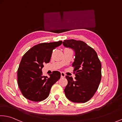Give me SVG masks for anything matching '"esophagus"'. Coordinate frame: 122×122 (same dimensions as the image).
Masks as SVG:
<instances>
[{
  "mask_svg": "<svg viewBox=\"0 0 122 122\" xmlns=\"http://www.w3.org/2000/svg\"><path fill=\"white\" fill-rule=\"evenodd\" d=\"M65 76H66V75H65V74L63 72H61V78H65Z\"/></svg>",
  "mask_w": 122,
  "mask_h": 122,
  "instance_id": "esophagus-1",
  "label": "esophagus"
}]
</instances>
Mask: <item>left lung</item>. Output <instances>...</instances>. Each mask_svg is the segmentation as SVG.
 Instances as JSON below:
<instances>
[{
  "label": "left lung",
  "instance_id": "8db88e82",
  "mask_svg": "<svg viewBox=\"0 0 122 122\" xmlns=\"http://www.w3.org/2000/svg\"><path fill=\"white\" fill-rule=\"evenodd\" d=\"M63 46L75 51V80L66 75L68 84L64 90L68 99L74 103H86L97 91L102 78V65L96 51L84 42L64 40Z\"/></svg>",
  "mask_w": 122,
  "mask_h": 122
}]
</instances>
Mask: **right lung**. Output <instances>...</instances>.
Here are the masks:
<instances>
[{
	"mask_svg": "<svg viewBox=\"0 0 122 122\" xmlns=\"http://www.w3.org/2000/svg\"><path fill=\"white\" fill-rule=\"evenodd\" d=\"M62 41L42 43L34 46L23 55L17 71V82L25 98L41 102L49 96L51 87L60 78L61 73L54 71L50 77L43 76L42 69L49 63L53 51Z\"/></svg>",
	"mask_w": 122,
	"mask_h": 122,
	"instance_id": "1",
	"label": "right lung"
}]
</instances>
